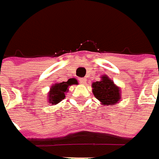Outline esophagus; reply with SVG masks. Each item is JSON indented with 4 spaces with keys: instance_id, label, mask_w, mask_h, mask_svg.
Instances as JSON below:
<instances>
[{
    "instance_id": "34e87169",
    "label": "esophagus",
    "mask_w": 159,
    "mask_h": 159,
    "mask_svg": "<svg viewBox=\"0 0 159 159\" xmlns=\"http://www.w3.org/2000/svg\"><path fill=\"white\" fill-rule=\"evenodd\" d=\"M79 80H80V83H81V84H85V83H86V80H85V78H80Z\"/></svg>"
}]
</instances>
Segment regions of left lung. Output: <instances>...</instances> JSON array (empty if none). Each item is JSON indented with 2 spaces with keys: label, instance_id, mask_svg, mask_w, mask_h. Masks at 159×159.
<instances>
[{
  "label": "left lung",
  "instance_id": "obj_1",
  "mask_svg": "<svg viewBox=\"0 0 159 159\" xmlns=\"http://www.w3.org/2000/svg\"><path fill=\"white\" fill-rule=\"evenodd\" d=\"M99 81L92 84V92L98 99L105 105H111L116 103L120 100V89L116 86L114 82L104 75Z\"/></svg>",
  "mask_w": 159,
  "mask_h": 159
}]
</instances>
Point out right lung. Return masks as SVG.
<instances>
[{
  "mask_svg": "<svg viewBox=\"0 0 159 159\" xmlns=\"http://www.w3.org/2000/svg\"><path fill=\"white\" fill-rule=\"evenodd\" d=\"M77 84V80L75 79H70L68 81L62 82L59 84L53 85L51 91L49 92V101L52 104H57L62 99L65 98V93L67 92L69 85Z\"/></svg>",
  "mask_w": 159,
  "mask_h": 159,
  "instance_id": "right-lung-1",
  "label": "right lung"
}]
</instances>
